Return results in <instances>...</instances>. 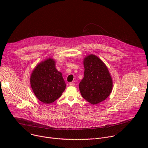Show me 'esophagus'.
I'll return each instance as SVG.
<instances>
[{"instance_id":"1","label":"esophagus","mask_w":148,"mask_h":148,"mask_svg":"<svg viewBox=\"0 0 148 148\" xmlns=\"http://www.w3.org/2000/svg\"><path fill=\"white\" fill-rule=\"evenodd\" d=\"M69 85L70 86H74L75 85V83L74 82H70L69 83Z\"/></svg>"}]
</instances>
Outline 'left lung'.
<instances>
[{"label":"left lung","mask_w":148,"mask_h":148,"mask_svg":"<svg viewBox=\"0 0 148 148\" xmlns=\"http://www.w3.org/2000/svg\"><path fill=\"white\" fill-rule=\"evenodd\" d=\"M84 78L79 84L82 97L94 105L106 99L111 94L112 80L104 63L91 54L84 58Z\"/></svg>","instance_id":"1"}]
</instances>
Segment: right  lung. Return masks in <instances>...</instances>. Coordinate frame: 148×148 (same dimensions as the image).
<instances>
[{
    "instance_id": "1",
    "label": "right lung",
    "mask_w": 148,
    "mask_h": 148,
    "mask_svg": "<svg viewBox=\"0 0 148 148\" xmlns=\"http://www.w3.org/2000/svg\"><path fill=\"white\" fill-rule=\"evenodd\" d=\"M30 84L36 97L48 104L59 98L66 87L61 73L57 70L51 58L37 66L31 75Z\"/></svg>"
}]
</instances>
